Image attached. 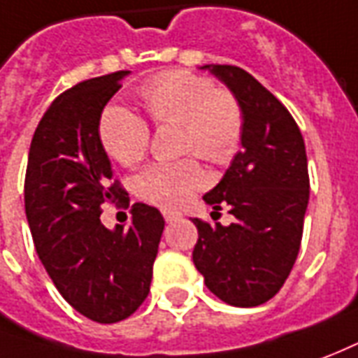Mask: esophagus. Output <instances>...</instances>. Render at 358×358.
<instances>
[{"instance_id":"obj_1","label":"esophagus","mask_w":358,"mask_h":358,"mask_svg":"<svg viewBox=\"0 0 358 358\" xmlns=\"http://www.w3.org/2000/svg\"><path fill=\"white\" fill-rule=\"evenodd\" d=\"M182 213H179V211H171V210H164V219L168 221V223H173V221H177V219H181Z\"/></svg>"}]
</instances>
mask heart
<instances>
[{"instance_id":"1","label":"heart","mask_w":358,"mask_h":358,"mask_svg":"<svg viewBox=\"0 0 358 358\" xmlns=\"http://www.w3.org/2000/svg\"><path fill=\"white\" fill-rule=\"evenodd\" d=\"M139 95L158 127H181L182 154H196L213 166L233 162L242 143L244 112L231 91L215 87L206 76L177 70L148 80ZM99 139L110 158L133 168L147 156L150 127L129 108L108 106L99 122ZM206 182L208 176L194 158L158 162L137 176L135 192L148 204L176 210Z\"/></svg>"}]
</instances>
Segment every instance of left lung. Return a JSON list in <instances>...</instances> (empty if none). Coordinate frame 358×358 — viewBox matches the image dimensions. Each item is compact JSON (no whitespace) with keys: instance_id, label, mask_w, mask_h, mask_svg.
<instances>
[{"instance_id":"8db88e82","label":"left lung","mask_w":358,"mask_h":358,"mask_svg":"<svg viewBox=\"0 0 358 358\" xmlns=\"http://www.w3.org/2000/svg\"><path fill=\"white\" fill-rule=\"evenodd\" d=\"M206 69L238 99L244 133L242 150L204 196L213 210L227 206L234 223L192 219L198 229L192 262L219 299L255 307L278 294L299 254L309 202L303 135L288 108L246 70Z\"/></svg>"}]
</instances>
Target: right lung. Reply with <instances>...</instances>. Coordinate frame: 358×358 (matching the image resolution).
Listing matches in <instances>:
<instances>
[{
	"label": "right lung",
	"instance_id": "right-lung-1",
	"mask_svg": "<svg viewBox=\"0 0 358 358\" xmlns=\"http://www.w3.org/2000/svg\"><path fill=\"white\" fill-rule=\"evenodd\" d=\"M127 74L91 78L57 96L34 131L24 177L26 219L47 275L76 311L101 324L131 317L147 299L164 231L160 211L143 202L131 206L129 229L101 223L103 204L125 190L112 181L99 122Z\"/></svg>",
	"mask_w": 358,
	"mask_h": 358
}]
</instances>
